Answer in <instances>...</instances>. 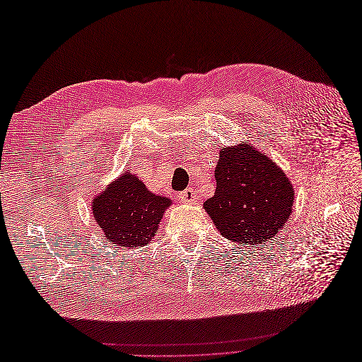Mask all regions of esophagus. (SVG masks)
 Segmentation results:
<instances>
[{
  "mask_svg": "<svg viewBox=\"0 0 362 362\" xmlns=\"http://www.w3.org/2000/svg\"><path fill=\"white\" fill-rule=\"evenodd\" d=\"M178 199L182 204H194L196 202V193L193 189H187L181 193H178Z\"/></svg>",
  "mask_w": 362,
  "mask_h": 362,
  "instance_id": "34e87169",
  "label": "esophagus"
}]
</instances>
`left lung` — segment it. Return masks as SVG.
<instances>
[{
    "label": "left lung",
    "mask_w": 362,
    "mask_h": 362,
    "mask_svg": "<svg viewBox=\"0 0 362 362\" xmlns=\"http://www.w3.org/2000/svg\"><path fill=\"white\" fill-rule=\"evenodd\" d=\"M214 196L204 202L217 231L240 245L275 237L293 211L294 189L278 164L247 140L218 152Z\"/></svg>",
    "instance_id": "left-lung-1"
}]
</instances>
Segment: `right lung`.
<instances>
[{"label":"right lung","mask_w":362,"mask_h":362,"mask_svg":"<svg viewBox=\"0 0 362 362\" xmlns=\"http://www.w3.org/2000/svg\"><path fill=\"white\" fill-rule=\"evenodd\" d=\"M170 205L166 196L151 193L136 173L125 172L95 196L92 214L105 242L136 249L151 243Z\"/></svg>","instance_id":"add662e5"}]
</instances>
